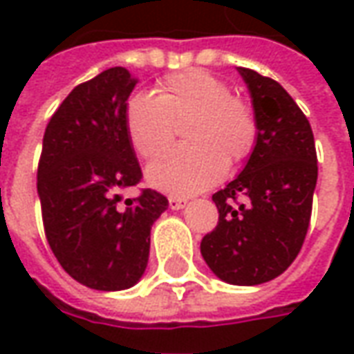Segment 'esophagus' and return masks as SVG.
<instances>
[{
  "label": "esophagus",
  "instance_id": "obj_1",
  "mask_svg": "<svg viewBox=\"0 0 354 354\" xmlns=\"http://www.w3.org/2000/svg\"><path fill=\"white\" fill-rule=\"evenodd\" d=\"M187 205V201L180 199V197H169V207L172 210H180V208H184Z\"/></svg>",
  "mask_w": 354,
  "mask_h": 354
}]
</instances>
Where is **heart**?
<instances>
[{
    "instance_id": "b5f03b06",
    "label": "heart",
    "mask_w": 354,
    "mask_h": 354,
    "mask_svg": "<svg viewBox=\"0 0 354 354\" xmlns=\"http://www.w3.org/2000/svg\"><path fill=\"white\" fill-rule=\"evenodd\" d=\"M187 119L185 140L192 144L161 155L147 169L149 184L172 195H193L218 184L225 161L243 162L258 140L254 109L233 96L227 81L207 70L167 75L155 96L134 94L124 108L127 134L142 159L162 153L176 136V123Z\"/></svg>"
}]
</instances>
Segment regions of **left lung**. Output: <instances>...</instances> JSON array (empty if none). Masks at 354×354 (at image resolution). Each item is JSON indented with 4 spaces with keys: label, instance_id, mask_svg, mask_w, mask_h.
Instances as JSON below:
<instances>
[{
    "label": "left lung",
    "instance_id": "left-lung-1",
    "mask_svg": "<svg viewBox=\"0 0 354 354\" xmlns=\"http://www.w3.org/2000/svg\"><path fill=\"white\" fill-rule=\"evenodd\" d=\"M239 73L252 96L258 140L243 172L212 195L220 216L201 254L222 281L254 286L284 273L301 250L319 167L311 124L294 98L271 77Z\"/></svg>",
    "mask_w": 354,
    "mask_h": 354
}]
</instances>
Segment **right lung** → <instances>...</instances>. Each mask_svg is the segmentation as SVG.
Returning <instances> with one entry per match:
<instances>
[{"instance_id":"add662e5","label":"right lung","mask_w":354,"mask_h":354,"mask_svg":"<svg viewBox=\"0 0 354 354\" xmlns=\"http://www.w3.org/2000/svg\"><path fill=\"white\" fill-rule=\"evenodd\" d=\"M138 80L109 68L81 83L50 117L37 165L45 237L64 271L94 290H124L144 274L149 231L169 201L155 189L119 207L142 170L124 127Z\"/></svg>"}]
</instances>
